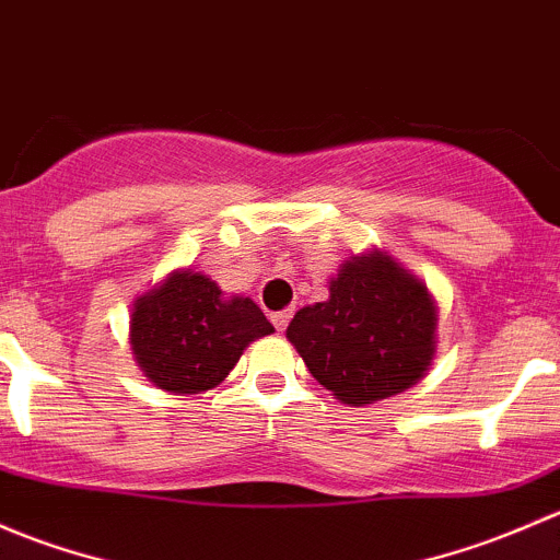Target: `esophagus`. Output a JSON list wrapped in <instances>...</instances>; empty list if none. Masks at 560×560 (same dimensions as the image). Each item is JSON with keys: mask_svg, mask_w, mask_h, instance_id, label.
Returning <instances> with one entry per match:
<instances>
[{"mask_svg": "<svg viewBox=\"0 0 560 560\" xmlns=\"http://www.w3.org/2000/svg\"><path fill=\"white\" fill-rule=\"evenodd\" d=\"M269 320L275 323V328H278V331H285L288 320H291V310H280V313H272V315H269Z\"/></svg>", "mask_w": 560, "mask_h": 560, "instance_id": "obj_1", "label": "esophagus"}]
</instances>
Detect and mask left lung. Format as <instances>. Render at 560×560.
Here are the masks:
<instances>
[{
  "mask_svg": "<svg viewBox=\"0 0 560 560\" xmlns=\"http://www.w3.org/2000/svg\"><path fill=\"white\" fill-rule=\"evenodd\" d=\"M440 307L429 285L380 247L350 256L326 302L285 328L310 374L350 407L374 405L425 377L436 355Z\"/></svg>",
  "mask_w": 560,
  "mask_h": 560,
  "instance_id": "8db88e82",
  "label": "left lung"
}]
</instances>
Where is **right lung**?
Returning a JSON list of instances; mask_svg holds the SVG:
<instances>
[{
	"label": "right lung",
	"instance_id": "add662e5",
	"mask_svg": "<svg viewBox=\"0 0 560 560\" xmlns=\"http://www.w3.org/2000/svg\"><path fill=\"white\" fill-rule=\"evenodd\" d=\"M253 299L221 291L191 267L172 269L135 299L129 345L137 366L166 394H201L226 380L256 339L272 334Z\"/></svg>",
	"mask_w": 560,
	"mask_h": 560
}]
</instances>
